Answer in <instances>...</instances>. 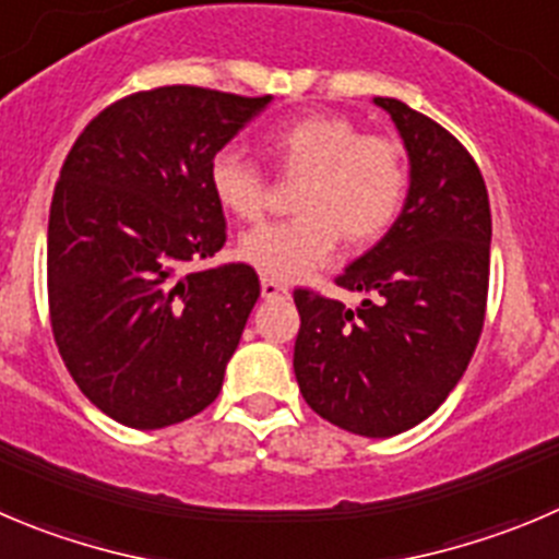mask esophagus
Segmentation results:
<instances>
[{
	"mask_svg": "<svg viewBox=\"0 0 559 559\" xmlns=\"http://www.w3.org/2000/svg\"><path fill=\"white\" fill-rule=\"evenodd\" d=\"M260 290H263V299H288V285L276 283V280H271V276H263L260 280Z\"/></svg>",
	"mask_w": 559,
	"mask_h": 559,
	"instance_id": "34e87169",
	"label": "esophagus"
}]
</instances>
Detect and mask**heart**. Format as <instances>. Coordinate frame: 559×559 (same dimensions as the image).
<instances>
[{"instance_id": "obj_1", "label": "heart", "mask_w": 559, "mask_h": 559, "mask_svg": "<svg viewBox=\"0 0 559 559\" xmlns=\"http://www.w3.org/2000/svg\"><path fill=\"white\" fill-rule=\"evenodd\" d=\"M265 145L283 173L305 178L294 197L299 216L254 227L238 241V258L263 276L294 283L326 263L340 236L362 247L395 222L408 180L395 136L362 134L340 115H307L271 131ZM209 183L238 219H258L269 205L265 173L236 147L214 153Z\"/></svg>"}]
</instances>
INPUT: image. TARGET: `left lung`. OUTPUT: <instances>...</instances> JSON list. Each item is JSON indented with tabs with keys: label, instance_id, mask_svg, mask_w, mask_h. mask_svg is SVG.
Segmentation results:
<instances>
[{
	"label": "left lung",
	"instance_id": "left-lung-1",
	"mask_svg": "<svg viewBox=\"0 0 559 559\" xmlns=\"http://www.w3.org/2000/svg\"><path fill=\"white\" fill-rule=\"evenodd\" d=\"M408 153L401 216L334 280L356 310L296 290L294 370L307 406L350 433L386 439L442 406L486 321L491 209L464 145L397 98H373Z\"/></svg>",
	"mask_w": 559,
	"mask_h": 559
}]
</instances>
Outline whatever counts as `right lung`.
<instances>
[{
  "label": "right lung",
  "mask_w": 559,
  "mask_h": 559,
  "mask_svg": "<svg viewBox=\"0 0 559 559\" xmlns=\"http://www.w3.org/2000/svg\"><path fill=\"white\" fill-rule=\"evenodd\" d=\"M269 100L189 84L126 95L62 164L51 332L84 397L129 428L183 423L219 395L260 280L247 263L197 269L227 238L209 164Z\"/></svg>",
  "instance_id": "right-lung-1"
}]
</instances>
